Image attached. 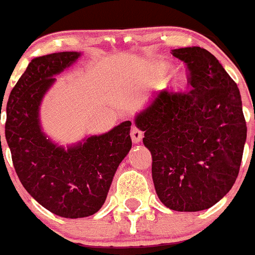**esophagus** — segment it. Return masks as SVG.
<instances>
[{
  "label": "esophagus",
  "instance_id": "obj_1",
  "mask_svg": "<svg viewBox=\"0 0 255 255\" xmlns=\"http://www.w3.org/2000/svg\"><path fill=\"white\" fill-rule=\"evenodd\" d=\"M130 136H131V138H132V142L137 143V142H140L141 138H142V131H141L138 128L132 127V128H131Z\"/></svg>",
  "mask_w": 255,
  "mask_h": 255
}]
</instances>
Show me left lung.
I'll return each instance as SVG.
<instances>
[{"label":"left lung","mask_w":255,"mask_h":255,"mask_svg":"<svg viewBox=\"0 0 255 255\" xmlns=\"http://www.w3.org/2000/svg\"><path fill=\"white\" fill-rule=\"evenodd\" d=\"M171 53L186 64L192 88L161 92L135 124L145 131L161 202L197 212L216 205L236 182L247 125L238 87L212 53L201 47Z\"/></svg>","instance_id":"left-lung-1"}]
</instances>
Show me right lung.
I'll list each match as a JSON object with an SVG mask.
<instances>
[{"mask_svg":"<svg viewBox=\"0 0 255 255\" xmlns=\"http://www.w3.org/2000/svg\"><path fill=\"white\" fill-rule=\"evenodd\" d=\"M80 54L59 52L32 59L6 108L4 133L19 181L39 205L64 218H83L102 208L115 172L131 148V122L67 148L42 131L43 97L55 82L54 75Z\"/></svg>","mask_w":255,"mask_h":255,"instance_id":"1","label":"right lung"}]
</instances>
